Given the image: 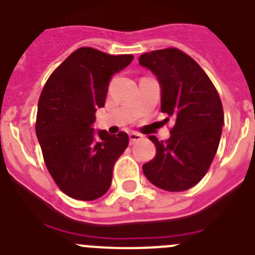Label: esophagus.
I'll return each mask as SVG.
<instances>
[{"label":"esophagus","mask_w":255,"mask_h":255,"mask_svg":"<svg viewBox=\"0 0 255 255\" xmlns=\"http://www.w3.org/2000/svg\"><path fill=\"white\" fill-rule=\"evenodd\" d=\"M142 138H143V136H142V134H139V133H137V132L129 133L130 143H134V142H137V141H141Z\"/></svg>","instance_id":"obj_1"}]
</instances>
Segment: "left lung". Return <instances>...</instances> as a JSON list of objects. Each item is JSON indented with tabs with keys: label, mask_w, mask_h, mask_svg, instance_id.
Here are the masks:
<instances>
[{
	"label": "left lung",
	"mask_w": 255,
	"mask_h": 255,
	"mask_svg": "<svg viewBox=\"0 0 255 255\" xmlns=\"http://www.w3.org/2000/svg\"><path fill=\"white\" fill-rule=\"evenodd\" d=\"M138 61L156 75L161 112L175 121L169 139L148 137L156 155L142 170L157 188L183 192L201 182L216 155L224 126L221 99L207 73L178 48L152 50Z\"/></svg>",
	"instance_id": "left-lung-1"
}]
</instances>
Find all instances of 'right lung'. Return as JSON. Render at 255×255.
<instances>
[{"label": "right lung", "mask_w": 255, "mask_h": 255, "mask_svg": "<svg viewBox=\"0 0 255 255\" xmlns=\"http://www.w3.org/2000/svg\"><path fill=\"white\" fill-rule=\"evenodd\" d=\"M132 54L104 53L82 47L52 72L38 103L35 132L45 166L59 189L80 201L104 196L113 166L128 146L127 133L109 134L91 127L105 104L114 73L127 67Z\"/></svg>", "instance_id": "1"}]
</instances>
